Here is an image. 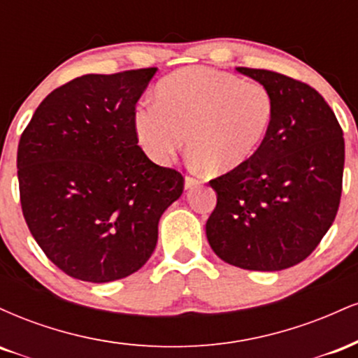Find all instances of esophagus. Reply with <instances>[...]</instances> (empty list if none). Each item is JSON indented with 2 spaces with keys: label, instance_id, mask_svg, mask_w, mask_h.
<instances>
[{
  "label": "esophagus",
  "instance_id": "esophagus-1",
  "mask_svg": "<svg viewBox=\"0 0 358 358\" xmlns=\"http://www.w3.org/2000/svg\"><path fill=\"white\" fill-rule=\"evenodd\" d=\"M200 182L196 178H193V176H185V188H193L196 187Z\"/></svg>",
  "mask_w": 358,
  "mask_h": 358
}]
</instances>
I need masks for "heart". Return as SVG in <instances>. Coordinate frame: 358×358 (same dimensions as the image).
<instances>
[{"instance_id": "b5f03b06", "label": "heart", "mask_w": 358, "mask_h": 358, "mask_svg": "<svg viewBox=\"0 0 358 358\" xmlns=\"http://www.w3.org/2000/svg\"><path fill=\"white\" fill-rule=\"evenodd\" d=\"M274 110V96L266 85L215 69L192 67L159 82L156 102L141 104L134 113V127L155 163L166 165L187 138L196 163L212 173H227L259 150Z\"/></svg>"}]
</instances>
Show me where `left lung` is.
Listing matches in <instances>:
<instances>
[{"label":"left lung","mask_w":358,"mask_h":358,"mask_svg":"<svg viewBox=\"0 0 358 358\" xmlns=\"http://www.w3.org/2000/svg\"><path fill=\"white\" fill-rule=\"evenodd\" d=\"M274 96L273 124L244 165L210 180L205 231L222 261L281 271L305 261L334 224L342 196L343 131L322 94L264 69L237 67Z\"/></svg>","instance_id":"1"}]
</instances>
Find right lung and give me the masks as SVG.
I'll return each mask as SVG.
<instances>
[{
	"label": "right lung",
	"instance_id": "add662e5",
	"mask_svg": "<svg viewBox=\"0 0 358 358\" xmlns=\"http://www.w3.org/2000/svg\"><path fill=\"white\" fill-rule=\"evenodd\" d=\"M155 67L87 73L52 90L18 145L23 217L53 264L69 276L109 282L151 257L163 212L183 175L138 146L136 102Z\"/></svg>",
	"mask_w": 358,
	"mask_h": 358
}]
</instances>
